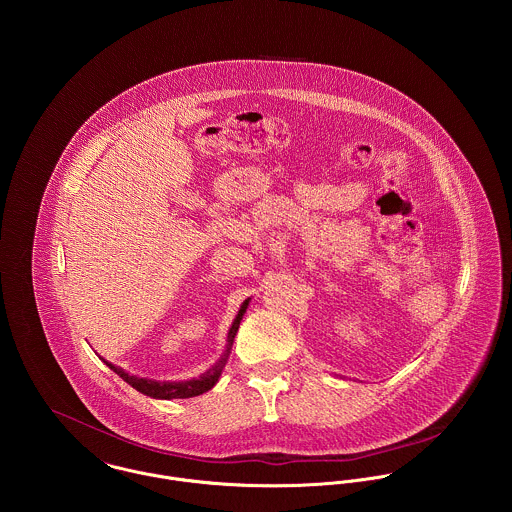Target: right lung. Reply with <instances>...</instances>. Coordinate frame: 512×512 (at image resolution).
I'll use <instances>...</instances> for the list:
<instances>
[{"instance_id":"obj_1","label":"right lung","mask_w":512,"mask_h":512,"mask_svg":"<svg viewBox=\"0 0 512 512\" xmlns=\"http://www.w3.org/2000/svg\"><path fill=\"white\" fill-rule=\"evenodd\" d=\"M246 307H248V299L240 305V311H238V315H236V319H234V323H232V327H230V331H228L226 351H224V355L220 357L219 363L215 366H211L203 376H199V378H195V380H185V382H157V380H149V378L130 376V374L124 372L122 368L110 365V363H106V361H104V363L110 366L120 378H124L130 386H134L138 392H142V394H146V396H151V398L171 400V398H193V396H199V394L211 390V388L217 384V380H219V376L222 374V368H224L228 357H230L232 343H234V337H236V331H238V327H240V321H242V315H244Z\"/></svg>"}]
</instances>
